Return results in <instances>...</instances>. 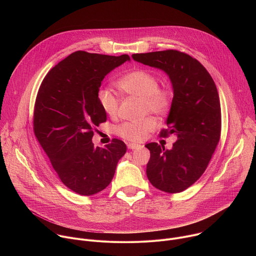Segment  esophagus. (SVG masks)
Returning a JSON list of instances; mask_svg holds the SVG:
<instances>
[{"label": "esophagus", "instance_id": "1", "mask_svg": "<svg viewBox=\"0 0 256 256\" xmlns=\"http://www.w3.org/2000/svg\"><path fill=\"white\" fill-rule=\"evenodd\" d=\"M140 147H142L140 144H132V142H130V144H128V148L130 150H136V149H138V148H140Z\"/></svg>", "mask_w": 256, "mask_h": 256}]
</instances>
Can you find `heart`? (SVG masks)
Wrapping results in <instances>:
<instances>
[{
	"instance_id": "heart-1",
	"label": "heart",
	"mask_w": 256,
	"mask_h": 256,
	"mask_svg": "<svg viewBox=\"0 0 256 256\" xmlns=\"http://www.w3.org/2000/svg\"><path fill=\"white\" fill-rule=\"evenodd\" d=\"M116 86L126 95L142 98L144 114L152 112L164 116L171 110L174 101L173 92L169 88L160 87L158 78L148 70L136 68L126 72L116 81ZM97 101L105 114L110 118L118 116L120 100L110 90L100 88L97 91ZM156 126V120L148 116L140 120L122 124L116 132L124 140L138 142L154 130Z\"/></svg>"
}]
</instances>
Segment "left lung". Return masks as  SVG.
Segmentation results:
<instances>
[{
    "label": "left lung",
    "mask_w": 256,
    "mask_h": 256,
    "mask_svg": "<svg viewBox=\"0 0 256 256\" xmlns=\"http://www.w3.org/2000/svg\"><path fill=\"white\" fill-rule=\"evenodd\" d=\"M138 62L164 70L169 76L174 101L160 136L176 134L171 150L157 142L144 146L151 157L147 176L153 186L181 192L206 171L221 136V105L216 84L194 58L175 50L132 54Z\"/></svg>",
    "instance_id": "obj_1"
}]
</instances>
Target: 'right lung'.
Instances as JSON below:
<instances>
[{
    "label": "right lung",
    "instance_id": "right-lung-1",
    "mask_svg": "<svg viewBox=\"0 0 256 256\" xmlns=\"http://www.w3.org/2000/svg\"><path fill=\"white\" fill-rule=\"evenodd\" d=\"M78 50L56 64L36 96L33 130L62 184L81 196H92L110 184L126 144L114 138L94 147L93 128L106 122L97 91L104 77L130 60Z\"/></svg>",
    "mask_w": 256,
    "mask_h": 256
}]
</instances>
